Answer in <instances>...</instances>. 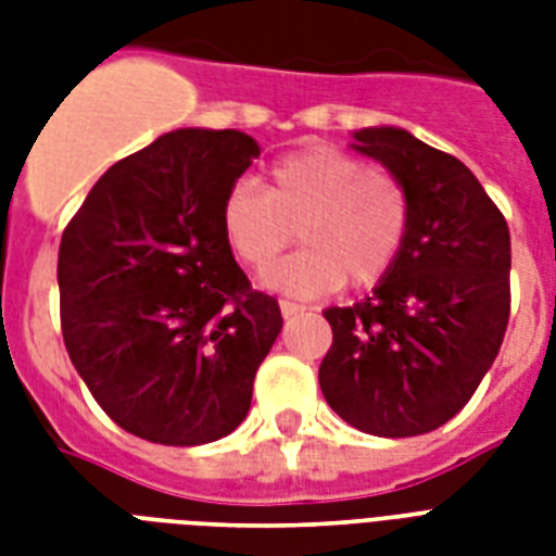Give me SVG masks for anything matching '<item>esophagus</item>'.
<instances>
[{
  "instance_id": "obj_1",
  "label": "esophagus",
  "mask_w": 556,
  "mask_h": 556,
  "mask_svg": "<svg viewBox=\"0 0 556 556\" xmlns=\"http://www.w3.org/2000/svg\"><path fill=\"white\" fill-rule=\"evenodd\" d=\"M279 312H282V317H296V314H303L305 308L303 305H296V303H291V300H282V303H279Z\"/></svg>"
}]
</instances>
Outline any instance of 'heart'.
<instances>
[{
	"label": "heart",
	"instance_id": "heart-1",
	"mask_svg": "<svg viewBox=\"0 0 556 556\" xmlns=\"http://www.w3.org/2000/svg\"><path fill=\"white\" fill-rule=\"evenodd\" d=\"M222 233L236 260L267 268L298 227L306 244L265 270V286L312 300L352 282L369 288L395 268L413 204L404 181L352 152L314 143L274 161L268 187L239 178L222 199Z\"/></svg>",
	"mask_w": 556,
	"mask_h": 556
}]
</instances>
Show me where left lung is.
<instances>
[{"instance_id":"8db88e82","label":"left lung","mask_w":556,"mask_h":556,"mask_svg":"<svg viewBox=\"0 0 556 556\" xmlns=\"http://www.w3.org/2000/svg\"><path fill=\"white\" fill-rule=\"evenodd\" d=\"M357 152L404 181L413 204L395 268L366 300L323 317L320 389L346 424L424 435L473 397L510 317L508 222L458 159L395 126L355 132Z\"/></svg>"}]
</instances>
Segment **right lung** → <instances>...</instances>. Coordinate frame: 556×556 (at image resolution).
<instances>
[{"mask_svg": "<svg viewBox=\"0 0 556 556\" xmlns=\"http://www.w3.org/2000/svg\"><path fill=\"white\" fill-rule=\"evenodd\" d=\"M260 143L176 129L109 167L60 242V326L103 413L138 439L195 447L233 432L282 331L222 233V199Z\"/></svg>", "mask_w": 556, "mask_h": 556, "instance_id": "right-lung-1", "label": "right lung"}]
</instances>
